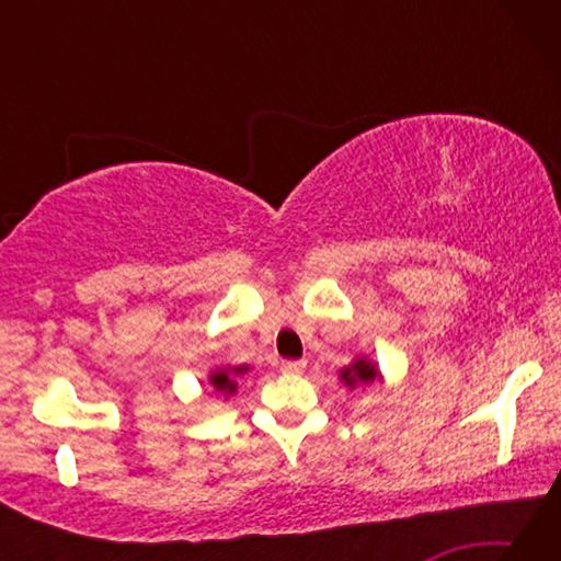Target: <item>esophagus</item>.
<instances>
[{
	"label": "esophagus",
	"instance_id": "1",
	"mask_svg": "<svg viewBox=\"0 0 561 561\" xmlns=\"http://www.w3.org/2000/svg\"><path fill=\"white\" fill-rule=\"evenodd\" d=\"M282 374H304L307 371V360H282Z\"/></svg>",
	"mask_w": 561,
	"mask_h": 561
}]
</instances>
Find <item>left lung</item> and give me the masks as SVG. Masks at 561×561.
Instances as JSON below:
<instances>
[{"label":"left lung","mask_w":561,"mask_h":561,"mask_svg":"<svg viewBox=\"0 0 561 561\" xmlns=\"http://www.w3.org/2000/svg\"><path fill=\"white\" fill-rule=\"evenodd\" d=\"M376 376H378V368L366 358H356L354 364L341 371V378H344V383L348 388H354L356 383H371Z\"/></svg>","instance_id":"1"}]
</instances>
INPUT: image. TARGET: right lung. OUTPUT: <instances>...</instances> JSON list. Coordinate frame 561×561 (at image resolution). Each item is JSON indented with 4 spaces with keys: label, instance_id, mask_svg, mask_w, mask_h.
Returning <instances> with one entry per match:
<instances>
[{
    "label": "right lung",
    "instance_id": "add662e5",
    "mask_svg": "<svg viewBox=\"0 0 561 561\" xmlns=\"http://www.w3.org/2000/svg\"><path fill=\"white\" fill-rule=\"evenodd\" d=\"M247 374V366H237V368H222V371H215L210 376V383L215 386V391L220 393H234L237 391V381L234 376Z\"/></svg>",
    "mask_w": 561,
    "mask_h": 561
}]
</instances>
